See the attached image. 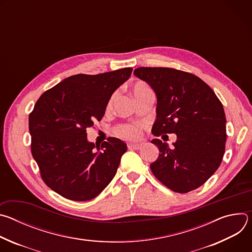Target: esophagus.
Returning <instances> with one entry per match:
<instances>
[{
  "mask_svg": "<svg viewBox=\"0 0 252 252\" xmlns=\"http://www.w3.org/2000/svg\"><path fill=\"white\" fill-rule=\"evenodd\" d=\"M127 148L129 150H139L141 148V143H127Z\"/></svg>",
  "mask_w": 252,
  "mask_h": 252,
  "instance_id": "34e87169",
  "label": "esophagus"
}]
</instances>
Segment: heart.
I'll return each mask as SVG.
<instances>
[{
  "mask_svg": "<svg viewBox=\"0 0 252 252\" xmlns=\"http://www.w3.org/2000/svg\"><path fill=\"white\" fill-rule=\"evenodd\" d=\"M151 91H152L151 88L143 82L135 83L132 88V94L135 98L138 97L139 95H141L142 94H145L147 92H151ZM117 95H118L117 93L113 94L109 102H107V105H106L107 109H111V107L113 106V104L117 98ZM116 133H117V135H119L123 138H126V139H136L140 135V129L137 126H134V125H122L117 127Z\"/></svg>",
  "mask_w": 252,
  "mask_h": 252,
  "instance_id": "heart-1",
  "label": "heart"
}]
</instances>
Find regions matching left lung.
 <instances>
[{
	"instance_id": "8db88e82",
	"label": "left lung",
	"mask_w": 252,
	"mask_h": 252,
	"mask_svg": "<svg viewBox=\"0 0 252 252\" xmlns=\"http://www.w3.org/2000/svg\"><path fill=\"white\" fill-rule=\"evenodd\" d=\"M133 74L155 91L157 120L152 132L175 133L169 148L158 138V159L151 164L155 176L169 189L187 193L200 186L220 167L226 141L222 103L201 79L169 67H137Z\"/></svg>"
}]
</instances>
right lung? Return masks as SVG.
I'll list each match as a JSON object with an SVG mask.
<instances>
[{
  "instance_id": "right-lung-1",
  "label": "right lung",
  "mask_w": 252,
  "mask_h": 252,
  "mask_svg": "<svg viewBox=\"0 0 252 252\" xmlns=\"http://www.w3.org/2000/svg\"><path fill=\"white\" fill-rule=\"evenodd\" d=\"M131 71L125 67L71 76L35 102L29 117L32 155L45 184L60 195L91 200L115 177L126 145L116 137L94 145L88 140L87 128L102 119L112 94Z\"/></svg>"
}]
</instances>
